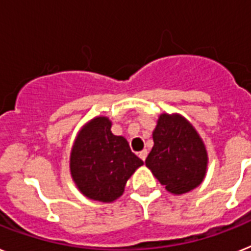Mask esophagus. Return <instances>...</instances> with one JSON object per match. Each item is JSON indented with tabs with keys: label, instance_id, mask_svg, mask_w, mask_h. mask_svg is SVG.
Here are the masks:
<instances>
[{
	"label": "esophagus",
	"instance_id": "34e87169",
	"mask_svg": "<svg viewBox=\"0 0 251 251\" xmlns=\"http://www.w3.org/2000/svg\"><path fill=\"white\" fill-rule=\"evenodd\" d=\"M147 155H148V151H147V149H144V151H142L140 153H139V158H140L142 161H145Z\"/></svg>",
	"mask_w": 251,
	"mask_h": 251
}]
</instances>
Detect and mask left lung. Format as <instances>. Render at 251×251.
<instances>
[{
    "instance_id": "8db88e82",
    "label": "left lung",
    "mask_w": 251,
    "mask_h": 251,
    "mask_svg": "<svg viewBox=\"0 0 251 251\" xmlns=\"http://www.w3.org/2000/svg\"><path fill=\"white\" fill-rule=\"evenodd\" d=\"M153 142L145 165L170 193L184 194L201 185L207 170V151L184 117L159 116Z\"/></svg>"
}]
</instances>
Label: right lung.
<instances>
[{"mask_svg": "<svg viewBox=\"0 0 251 251\" xmlns=\"http://www.w3.org/2000/svg\"><path fill=\"white\" fill-rule=\"evenodd\" d=\"M142 165L127 140L111 132L107 117H96L84 126L71 151L75 184L85 197L103 203L121 197L127 178Z\"/></svg>", "mask_w": 251, "mask_h": 251, "instance_id": "obj_1", "label": "right lung"}]
</instances>
